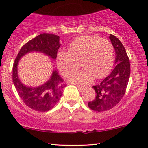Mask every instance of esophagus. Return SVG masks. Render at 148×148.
I'll return each instance as SVG.
<instances>
[{"label": "esophagus", "instance_id": "34e87169", "mask_svg": "<svg viewBox=\"0 0 148 148\" xmlns=\"http://www.w3.org/2000/svg\"><path fill=\"white\" fill-rule=\"evenodd\" d=\"M77 88H79L80 90H84V89H85V87L80 86V85H77Z\"/></svg>", "mask_w": 148, "mask_h": 148}]
</instances>
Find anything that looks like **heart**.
Here are the masks:
<instances>
[{
  "label": "heart",
  "mask_w": 148,
  "mask_h": 148,
  "mask_svg": "<svg viewBox=\"0 0 148 148\" xmlns=\"http://www.w3.org/2000/svg\"><path fill=\"white\" fill-rule=\"evenodd\" d=\"M68 52L59 51L57 65L66 77L71 75L81 67L83 71L73 75L71 81L87 84L95 79L104 77L110 72L114 63V48L107 39L98 36L84 35L70 43Z\"/></svg>",
  "instance_id": "heart-1"
}]
</instances>
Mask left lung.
Here are the masks:
<instances>
[{"label": "left lung", "mask_w": 148, "mask_h": 148, "mask_svg": "<svg viewBox=\"0 0 148 148\" xmlns=\"http://www.w3.org/2000/svg\"><path fill=\"white\" fill-rule=\"evenodd\" d=\"M115 49V68L109 76L99 84L93 86L97 95L93 101H89L88 106L95 112H104L118 104L124 96L131 74V65L126 51L116 36L110 34Z\"/></svg>", "instance_id": "left-lung-1"}]
</instances>
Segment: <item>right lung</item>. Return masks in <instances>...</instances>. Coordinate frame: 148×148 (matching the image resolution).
I'll list each match as a JSON object with an SVG mask.
<instances>
[{
  "mask_svg": "<svg viewBox=\"0 0 148 148\" xmlns=\"http://www.w3.org/2000/svg\"><path fill=\"white\" fill-rule=\"evenodd\" d=\"M61 44L59 36L53 34L43 33L24 44L19 51L12 67V80L16 90L27 106L38 112H47L59 101L63 91L67 84L53 71L50 80L37 87H28L20 82L17 76V63L25 53L39 51L56 59Z\"/></svg>",
  "mask_w": 148,
  "mask_h": 148,
  "instance_id": "add662e5",
  "label": "right lung"
}]
</instances>
